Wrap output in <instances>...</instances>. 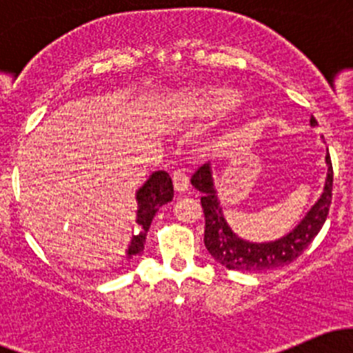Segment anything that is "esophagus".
Returning <instances> with one entry per match:
<instances>
[{"label": "esophagus", "instance_id": "34e87169", "mask_svg": "<svg viewBox=\"0 0 353 353\" xmlns=\"http://www.w3.org/2000/svg\"><path fill=\"white\" fill-rule=\"evenodd\" d=\"M172 182L174 189H176L177 192H185V190L189 189V177L182 171H176L172 174Z\"/></svg>", "mask_w": 353, "mask_h": 353}]
</instances>
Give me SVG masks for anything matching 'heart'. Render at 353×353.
<instances>
[{"mask_svg": "<svg viewBox=\"0 0 353 353\" xmlns=\"http://www.w3.org/2000/svg\"><path fill=\"white\" fill-rule=\"evenodd\" d=\"M239 94L224 86H201L177 92L165 104V121L171 128H184L225 114L239 104Z\"/></svg>", "mask_w": 353, "mask_h": 353, "instance_id": "heart-1", "label": "heart"}]
</instances>
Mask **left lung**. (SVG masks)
<instances>
[{"instance_id": "8db88e82", "label": "left lung", "mask_w": 353, "mask_h": 353, "mask_svg": "<svg viewBox=\"0 0 353 353\" xmlns=\"http://www.w3.org/2000/svg\"><path fill=\"white\" fill-rule=\"evenodd\" d=\"M315 124L317 121L312 116L310 125ZM325 164L327 177L319 201L312 205L309 212L289 234L269 242L245 241L230 229L224 212H222L216 184H214L212 165L210 163L201 165L190 177V184L202 192L201 204L205 217L204 244L209 254L219 264L230 270H242V272H262V270L289 265L290 262H294L310 245V242L320 232L323 222L329 216L332 184H334V171H332L329 151L325 156Z\"/></svg>"}]
</instances>
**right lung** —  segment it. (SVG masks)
Returning a JSON list of instances; mask_svg holds the SVG:
<instances>
[{
  "label": "right lung",
  "instance_id": "obj_1",
  "mask_svg": "<svg viewBox=\"0 0 353 353\" xmlns=\"http://www.w3.org/2000/svg\"><path fill=\"white\" fill-rule=\"evenodd\" d=\"M174 197L172 179L165 171H154L148 181L136 190L137 212L136 222L139 232L131 237V244L125 250V259H132L144 250L145 236L151 228V222L161 205L171 202Z\"/></svg>",
  "mask_w": 353,
  "mask_h": 353
}]
</instances>
